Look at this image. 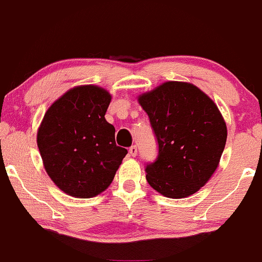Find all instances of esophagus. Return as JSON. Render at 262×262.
Here are the masks:
<instances>
[{"label": "esophagus", "mask_w": 262, "mask_h": 262, "mask_svg": "<svg viewBox=\"0 0 262 262\" xmlns=\"http://www.w3.org/2000/svg\"><path fill=\"white\" fill-rule=\"evenodd\" d=\"M137 153H138V148L136 145H132L130 148H129V154H130L132 157H136Z\"/></svg>", "instance_id": "obj_1"}]
</instances>
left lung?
I'll use <instances>...</instances> for the list:
<instances>
[{"mask_svg": "<svg viewBox=\"0 0 262 262\" xmlns=\"http://www.w3.org/2000/svg\"><path fill=\"white\" fill-rule=\"evenodd\" d=\"M150 119L159 154L145 168L149 185L170 199L195 194L219 166L228 129L208 94L188 82L169 80L138 97Z\"/></svg>", "mask_w": 262, "mask_h": 262, "instance_id": "obj_1", "label": "left lung"}]
</instances>
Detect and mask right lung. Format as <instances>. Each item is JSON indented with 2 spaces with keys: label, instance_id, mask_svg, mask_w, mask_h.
Segmentation results:
<instances>
[{
  "label": "right lung",
  "instance_id": "right-lung-1",
  "mask_svg": "<svg viewBox=\"0 0 262 262\" xmlns=\"http://www.w3.org/2000/svg\"><path fill=\"white\" fill-rule=\"evenodd\" d=\"M111 100L107 89L77 85L45 113L37 145L48 177L67 195L88 199L104 191L128 153L104 118Z\"/></svg>",
  "mask_w": 262,
  "mask_h": 262
}]
</instances>
